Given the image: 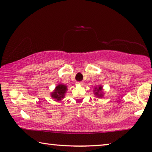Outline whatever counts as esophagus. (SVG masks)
<instances>
[{"mask_svg":"<svg viewBox=\"0 0 152 152\" xmlns=\"http://www.w3.org/2000/svg\"><path fill=\"white\" fill-rule=\"evenodd\" d=\"M79 84H80V85H83V81H79V82H77Z\"/></svg>","mask_w":152,"mask_h":152,"instance_id":"obj_1","label":"esophagus"}]
</instances>
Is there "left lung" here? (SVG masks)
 Instances as JSON below:
<instances>
[{
  "label": "left lung",
  "instance_id": "left-lung-1",
  "mask_svg": "<svg viewBox=\"0 0 152 152\" xmlns=\"http://www.w3.org/2000/svg\"><path fill=\"white\" fill-rule=\"evenodd\" d=\"M94 94L95 96H96L97 97L100 98L103 96V92H102V86H100L99 87H96L94 88Z\"/></svg>",
  "mask_w": 152,
  "mask_h": 152
}]
</instances>
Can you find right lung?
Returning <instances> with one entry per match:
<instances>
[{
	"label": "right lung",
	"mask_w": 152,
	"mask_h": 152,
	"mask_svg": "<svg viewBox=\"0 0 152 152\" xmlns=\"http://www.w3.org/2000/svg\"><path fill=\"white\" fill-rule=\"evenodd\" d=\"M66 86L64 85V84H58L56 87L55 90H53V92H52L51 96L56 100H61L62 99L64 98V94L66 92Z\"/></svg>",
	"instance_id": "add662e5"
}]
</instances>
